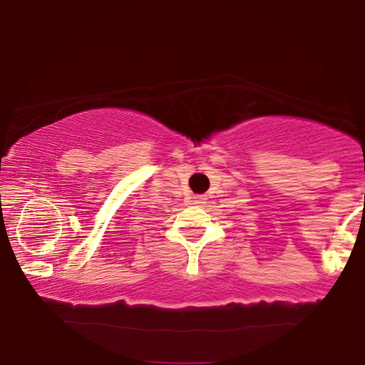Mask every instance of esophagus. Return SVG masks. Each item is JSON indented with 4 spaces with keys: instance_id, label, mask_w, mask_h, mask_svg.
Returning <instances> with one entry per match:
<instances>
[{
    "instance_id": "esophagus-1",
    "label": "esophagus",
    "mask_w": 365,
    "mask_h": 365,
    "mask_svg": "<svg viewBox=\"0 0 365 365\" xmlns=\"http://www.w3.org/2000/svg\"><path fill=\"white\" fill-rule=\"evenodd\" d=\"M205 200H207L205 197H195V198H193V203L202 205V203H205Z\"/></svg>"
}]
</instances>
